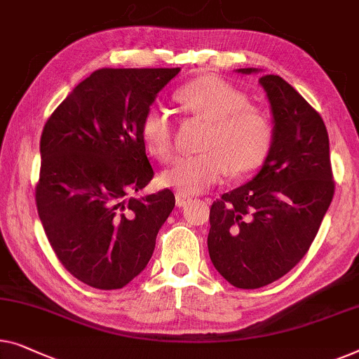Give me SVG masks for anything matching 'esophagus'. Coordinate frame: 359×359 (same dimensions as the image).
<instances>
[{
    "instance_id": "34e87169",
    "label": "esophagus",
    "mask_w": 359,
    "mask_h": 359,
    "mask_svg": "<svg viewBox=\"0 0 359 359\" xmlns=\"http://www.w3.org/2000/svg\"><path fill=\"white\" fill-rule=\"evenodd\" d=\"M175 199H176V205H178V207H184V205H188L189 202L192 201V199H191V196L184 194V192H181V191H176Z\"/></svg>"
}]
</instances>
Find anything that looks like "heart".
<instances>
[{
    "mask_svg": "<svg viewBox=\"0 0 359 359\" xmlns=\"http://www.w3.org/2000/svg\"><path fill=\"white\" fill-rule=\"evenodd\" d=\"M186 115L204 119L201 154L181 157L162 173V183L184 194H197L218 183L223 175L243 176L266 162L275 137L269 113L252 105L248 93L218 76L192 79L175 92ZM141 139L154 157L170 158L173 124L158 108H149L141 119Z\"/></svg>",
    "mask_w": 359,
    "mask_h": 359,
    "instance_id": "heart-1",
    "label": "heart"
}]
</instances>
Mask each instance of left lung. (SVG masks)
<instances>
[{
  "instance_id": "left-lung-1",
  "label": "left lung",
  "mask_w": 359,
  "mask_h": 359,
  "mask_svg": "<svg viewBox=\"0 0 359 359\" xmlns=\"http://www.w3.org/2000/svg\"><path fill=\"white\" fill-rule=\"evenodd\" d=\"M259 82L272 107V149L252 181L212 204L207 238L212 264L243 290L282 278L306 256L335 192L329 134L319 113L280 76L266 74Z\"/></svg>"
}]
</instances>
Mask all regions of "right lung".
Returning <instances> with one entry per match:
<instances>
[{
    "label": "right lung",
    "mask_w": 359,
    "mask_h": 359,
    "mask_svg": "<svg viewBox=\"0 0 359 359\" xmlns=\"http://www.w3.org/2000/svg\"><path fill=\"white\" fill-rule=\"evenodd\" d=\"M180 67H103L46 119L35 202L45 235L72 277L98 290L126 287L147 266L175 207L154 178L141 119Z\"/></svg>",
    "instance_id": "obj_1"
}]
</instances>
